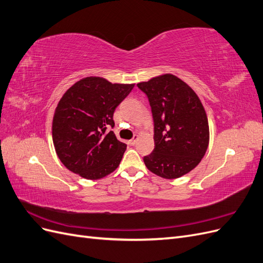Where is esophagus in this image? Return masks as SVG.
I'll use <instances>...</instances> for the list:
<instances>
[{"label": "esophagus", "mask_w": 263, "mask_h": 263, "mask_svg": "<svg viewBox=\"0 0 263 263\" xmlns=\"http://www.w3.org/2000/svg\"><path fill=\"white\" fill-rule=\"evenodd\" d=\"M138 138H139L138 135H134V137L129 140V144L130 145H135V144H136V141L138 140Z\"/></svg>", "instance_id": "1"}]
</instances>
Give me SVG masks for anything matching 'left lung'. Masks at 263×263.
Segmentation results:
<instances>
[{"label": "left lung", "mask_w": 263, "mask_h": 263, "mask_svg": "<svg viewBox=\"0 0 263 263\" xmlns=\"http://www.w3.org/2000/svg\"><path fill=\"white\" fill-rule=\"evenodd\" d=\"M137 86L148 98L154 118L155 149L144 157L146 166L164 179L184 176L201 162L209 147V122L200 99L173 74Z\"/></svg>", "instance_id": "left-lung-1"}]
</instances>
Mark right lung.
<instances>
[{
	"label": "right lung",
	"mask_w": 263,
	"mask_h": 263,
	"mask_svg": "<svg viewBox=\"0 0 263 263\" xmlns=\"http://www.w3.org/2000/svg\"><path fill=\"white\" fill-rule=\"evenodd\" d=\"M134 85L87 77L63 94L53 116L52 140L67 169L97 180L119 165L127 145L117 140L110 128L115 125V108Z\"/></svg>",
	"instance_id": "obj_1"
}]
</instances>
